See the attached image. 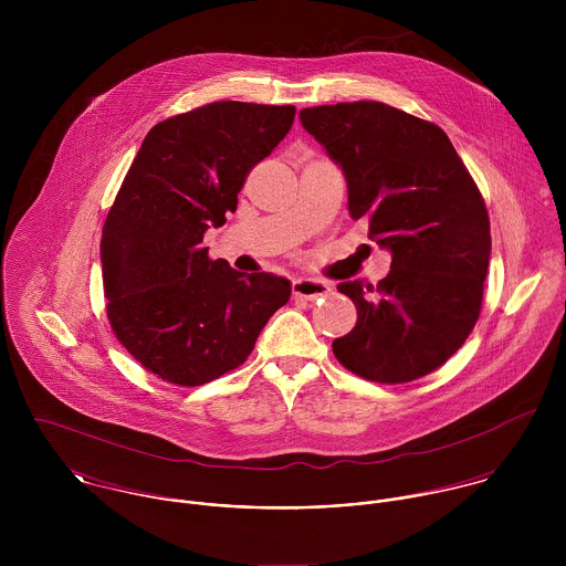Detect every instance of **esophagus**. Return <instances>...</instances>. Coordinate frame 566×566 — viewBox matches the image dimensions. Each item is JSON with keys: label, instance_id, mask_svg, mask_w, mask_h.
Instances as JSON below:
<instances>
[{"label": "esophagus", "instance_id": "obj_1", "mask_svg": "<svg viewBox=\"0 0 566 566\" xmlns=\"http://www.w3.org/2000/svg\"><path fill=\"white\" fill-rule=\"evenodd\" d=\"M326 292H328V285L316 279H296L292 283V294L294 298H301V301H310V303L318 301Z\"/></svg>", "mask_w": 566, "mask_h": 566}]
</instances>
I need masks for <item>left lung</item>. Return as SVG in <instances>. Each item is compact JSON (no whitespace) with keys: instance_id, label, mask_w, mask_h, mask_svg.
<instances>
[{"instance_id":"left-lung-1","label":"left lung","mask_w":566,"mask_h":566,"mask_svg":"<svg viewBox=\"0 0 566 566\" xmlns=\"http://www.w3.org/2000/svg\"><path fill=\"white\" fill-rule=\"evenodd\" d=\"M303 128L337 163L353 220L392 252L377 285L337 292L357 324L333 339L337 361L379 384H407L440 368L480 318L490 259L484 198L447 133L384 102L301 111Z\"/></svg>"}]
</instances>
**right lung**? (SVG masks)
Segmentation results:
<instances>
[{
	"mask_svg": "<svg viewBox=\"0 0 566 566\" xmlns=\"http://www.w3.org/2000/svg\"><path fill=\"white\" fill-rule=\"evenodd\" d=\"M294 106L213 102L159 122L102 229L106 314L122 346L176 386L238 368L292 285L209 259L205 231L238 209L248 171L294 124Z\"/></svg>",
	"mask_w": 566,
	"mask_h": 566,
	"instance_id": "obj_1",
	"label": "right lung"
}]
</instances>
